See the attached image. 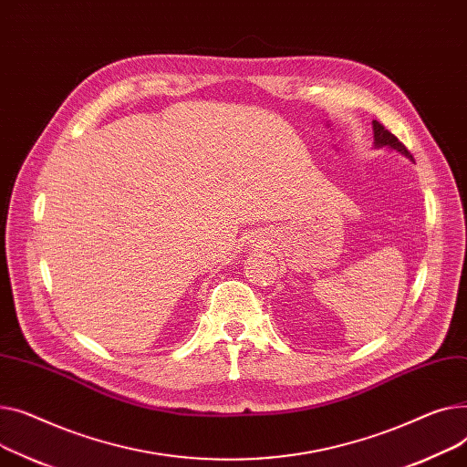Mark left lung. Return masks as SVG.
<instances>
[{"mask_svg":"<svg viewBox=\"0 0 467 467\" xmlns=\"http://www.w3.org/2000/svg\"><path fill=\"white\" fill-rule=\"evenodd\" d=\"M373 145H375V149H382V147L392 149V150L400 152L401 156L409 158L410 161H415L413 156H410V154L407 152V149L396 140V137H394L389 130H385V126L379 124L377 120H373Z\"/></svg>","mask_w":467,"mask_h":467,"instance_id":"8db88e82","label":"left lung"}]
</instances>
